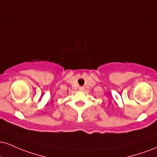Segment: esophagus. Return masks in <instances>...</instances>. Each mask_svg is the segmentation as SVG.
<instances>
[{"label":"esophagus","instance_id":"esophagus-1","mask_svg":"<svg viewBox=\"0 0 157 157\" xmlns=\"http://www.w3.org/2000/svg\"><path fill=\"white\" fill-rule=\"evenodd\" d=\"M84 89H85V88H84V87H82V86L79 87V90H83Z\"/></svg>","mask_w":157,"mask_h":157}]
</instances>
